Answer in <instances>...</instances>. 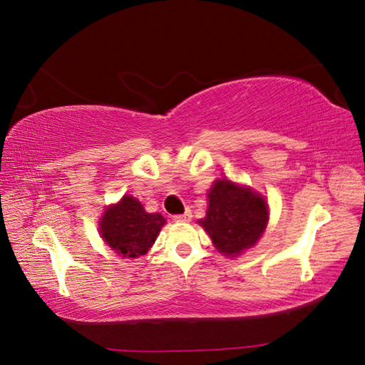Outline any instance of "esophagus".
I'll return each mask as SVG.
<instances>
[{"instance_id":"obj_1","label":"esophagus","mask_w":365,"mask_h":365,"mask_svg":"<svg viewBox=\"0 0 365 365\" xmlns=\"http://www.w3.org/2000/svg\"><path fill=\"white\" fill-rule=\"evenodd\" d=\"M191 218H192L191 210H187V212L182 213V215H175L174 216V221H177V222H188V221H191Z\"/></svg>"}]
</instances>
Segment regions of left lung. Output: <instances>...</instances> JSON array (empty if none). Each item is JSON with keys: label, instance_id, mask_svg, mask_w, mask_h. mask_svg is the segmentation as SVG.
I'll return each instance as SVG.
<instances>
[{"label": "left lung", "instance_id": "1", "mask_svg": "<svg viewBox=\"0 0 365 365\" xmlns=\"http://www.w3.org/2000/svg\"><path fill=\"white\" fill-rule=\"evenodd\" d=\"M268 222L265 199L227 178L216 180L208 192V208L199 224L224 255H238L254 246Z\"/></svg>", "mask_w": 365, "mask_h": 365}]
</instances>
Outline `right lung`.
I'll use <instances>...</instances> for the list:
<instances>
[{
  "instance_id": "add662e5",
  "label": "right lung",
  "mask_w": 365,
  "mask_h": 365,
  "mask_svg": "<svg viewBox=\"0 0 365 365\" xmlns=\"http://www.w3.org/2000/svg\"><path fill=\"white\" fill-rule=\"evenodd\" d=\"M165 222L160 213H147L138 199L123 196L103 213L100 234L115 252L135 259L149 251Z\"/></svg>"
}]
</instances>
